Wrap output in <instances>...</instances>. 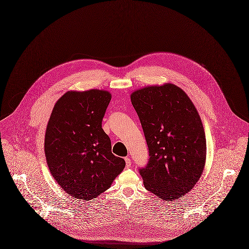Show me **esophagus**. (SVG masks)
<instances>
[{"mask_svg": "<svg viewBox=\"0 0 249 249\" xmlns=\"http://www.w3.org/2000/svg\"><path fill=\"white\" fill-rule=\"evenodd\" d=\"M125 162H126V167H127V168H131L132 160L130 159V157H125Z\"/></svg>", "mask_w": 249, "mask_h": 249, "instance_id": "esophagus-1", "label": "esophagus"}]
</instances>
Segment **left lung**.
Returning a JSON list of instances; mask_svg holds the SVG:
<instances>
[{"label": "left lung", "mask_w": 249, "mask_h": 249, "mask_svg": "<svg viewBox=\"0 0 249 249\" xmlns=\"http://www.w3.org/2000/svg\"><path fill=\"white\" fill-rule=\"evenodd\" d=\"M132 104L149 149V161L139 169L146 190L172 201L190 192L206 162V136L192 100L173 84L135 91Z\"/></svg>", "instance_id": "obj_1"}]
</instances>
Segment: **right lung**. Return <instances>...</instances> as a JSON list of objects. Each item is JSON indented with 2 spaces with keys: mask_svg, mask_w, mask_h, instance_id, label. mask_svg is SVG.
<instances>
[{
  "mask_svg": "<svg viewBox=\"0 0 249 249\" xmlns=\"http://www.w3.org/2000/svg\"><path fill=\"white\" fill-rule=\"evenodd\" d=\"M111 101L106 91L68 92L47 124L44 152L52 176L64 192L89 201L108 190L125 161L112 153L102 120Z\"/></svg>",
  "mask_w": 249,
  "mask_h": 249,
  "instance_id": "1",
  "label": "right lung"
}]
</instances>
